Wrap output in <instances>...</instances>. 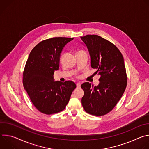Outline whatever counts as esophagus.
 Here are the masks:
<instances>
[{"instance_id":"obj_1","label":"esophagus","mask_w":149,"mask_h":149,"mask_svg":"<svg viewBox=\"0 0 149 149\" xmlns=\"http://www.w3.org/2000/svg\"><path fill=\"white\" fill-rule=\"evenodd\" d=\"M76 85H77V88H80V87H81V83H80V82L77 83Z\"/></svg>"}]
</instances>
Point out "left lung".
<instances>
[{
    "label": "left lung",
    "mask_w": 149,
    "mask_h": 149,
    "mask_svg": "<svg viewBox=\"0 0 149 149\" xmlns=\"http://www.w3.org/2000/svg\"><path fill=\"white\" fill-rule=\"evenodd\" d=\"M81 39L88 49L91 67L100 76L97 86L91 87L88 82L81 86L84 92L82 105L87 113L102 116L114 109L126 88L124 58L115 45L98 35H87Z\"/></svg>",
    "instance_id": "left-lung-1"
}]
</instances>
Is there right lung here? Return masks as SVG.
<instances>
[{
    "instance_id": "add662e5",
    "label": "right lung",
    "mask_w": 149,
    "mask_h": 149,
    "mask_svg": "<svg viewBox=\"0 0 149 149\" xmlns=\"http://www.w3.org/2000/svg\"><path fill=\"white\" fill-rule=\"evenodd\" d=\"M74 38L55 37L44 40L31 51L23 72V84L32 102L40 113L50 115L63 110L76 88L71 81H54L61 52Z\"/></svg>"
}]
</instances>
